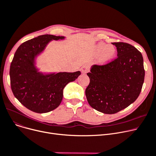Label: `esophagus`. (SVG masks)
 <instances>
[{
	"mask_svg": "<svg viewBox=\"0 0 156 156\" xmlns=\"http://www.w3.org/2000/svg\"><path fill=\"white\" fill-rule=\"evenodd\" d=\"M89 66H84L81 68V71L83 74H86L87 72H89Z\"/></svg>",
	"mask_w": 156,
	"mask_h": 156,
	"instance_id": "esophagus-1",
	"label": "esophagus"
}]
</instances>
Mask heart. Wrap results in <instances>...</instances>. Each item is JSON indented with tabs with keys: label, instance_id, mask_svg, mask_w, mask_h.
<instances>
[{
	"label": "heart",
	"instance_id": "1",
	"mask_svg": "<svg viewBox=\"0 0 156 156\" xmlns=\"http://www.w3.org/2000/svg\"><path fill=\"white\" fill-rule=\"evenodd\" d=\"M116 53L115 48L105 43H99L96 46V55L100 56L99 62L101 63H106L110 61L115 56Z\"/></svg>",
	"mask_w": 156,
	"mask_h": 156
}]
</instances>
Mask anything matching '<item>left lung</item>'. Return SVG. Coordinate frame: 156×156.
<instances>
[{
  "label": "left lung",
  "instance_id": "8db88e82",
  "mask_svg": "<svg viewBox=\"0 0 156 156\" xmlns=\"http://www.w3.org/2000/svg\"><path fill=\"white\" fill-rule=\"evenodd\" d=\"M117 58L103 66L93 65L87 73L86 89L89 105L105 114H115L133 103L144 84L145 70L142 53L123 42L112 43Z\"/></svg>",
  "mask_w": 156,
  "mask_h": 156
}]
</instances>
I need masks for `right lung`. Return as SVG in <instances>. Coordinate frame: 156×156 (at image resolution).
I'll use <instances>...</instances> for the list:
<instances>
[{
    "label": "right lung",
    "mask_w": 156,
    "mask_h": 156,
    "mask_svg": "<svg viewBox=\"0 0 156 156\" xmlns=\"http://www.w3.org/2000/svg\"><path fill=\"white\" fill-rule=\"evenodd\" d=\"M64 36L43 34L22 43L11 64V86L17 100L30 110L44 113L56 109L61 103L63 90L74 81L80 72L43 74L35 66L36 57L51 40H63Z\"/></svg>",
    "instance_id": "1"
}]
</instances>
